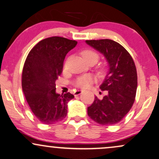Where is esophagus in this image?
Wrapping results in <instances>:
<instances>
[{"instance_id":"34e87169","label":"esophagus","mask_w":159,"mask_h":159,"mask_svg":"<svg viewBox=\"0 0 159 159\" xmlns=\"http://www.w3.org/2000/svg\"><path fill=\"white\" fill-rule=\"evenodd\" d=\"M82 92H83L82 90H76V91H75V92H74V95L78 96V95H79V94H81Z\"/></svg>"}]
</instances>
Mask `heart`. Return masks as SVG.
I'll list each match as a JSON object with an SVG mask.
<instances>
[{
  "instance_id": "heart-1",
  "label": "heart",
  "mask_w": 159,
  "mask_h": 159,
  "mask_svg": "<svg viewBox=\"0 0 159 159\" xmlns=\"http://www.w3.org/2000/svg\"><path fill=\"white\" fill-rule=\"evenodd\" d=\"M81 55L84 57V59L86 60V61H89V60H94L97 61L99 59V54L97 52L94 51V50L90 49V48H86L84 49L81 52ZM94 81V78L89 75H85L78 77L75 81V85L77 87L81 88V89H85L88 86H90L92 82Z\"/></svg>"
}]
</instances>
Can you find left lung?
<instances>
[{"label": "left lung", "mask_w": 159, "mask_h": 159, "mask_svg": "<svg viewBox=\"0 0 159 159\" xmlns=\"http://www.w3.org/2000/svg\"><path fill=\"white\" fill-rule=\"evenodd\" d=\"M105 56L109 65L108 75L100 86L106 95L94 102L87 108L92 120L103 125L120 122L134 103L137 89V72L133 58L127 50L111 39L86 40Z\"/></svg>", "instance_id": "obj_1"}]
</instances>
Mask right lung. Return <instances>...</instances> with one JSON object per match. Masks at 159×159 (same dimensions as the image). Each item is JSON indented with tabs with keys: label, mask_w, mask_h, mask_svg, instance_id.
I'll use <instances>...</instances> for the list:
<instances>
[{
	"label": "right lung",
	"mask_w": 159,
	"mask_h": 159,
	"mask_svg": "<svg viewBox=\"0 0 159 159\" xmlns=\"http://www.w3.org/2000/svg\"><path fill=\"white\" fill-rule=\"evenodd\" d=\"M75 40L52 37L39 42L28 54L22 73V88L30 108L42 123L52 125L65 118L67 103L74 98L56 92V81L63 70L67 53Z\"/></svg>",
	"instance_id": "add662e5"
}]
</instances>
